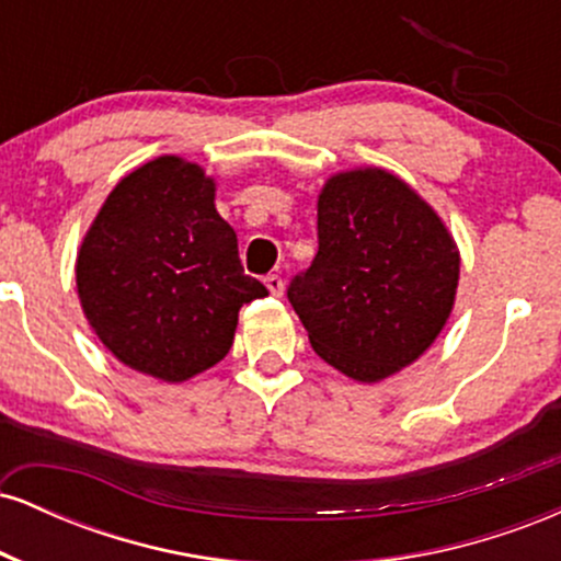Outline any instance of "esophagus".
I'll list each match as a JSON object with an SVG mask.
<instances>
[{
  "mask_svg": "<svg viewBox=\"0 0 561 561\" xmlns=\"http://www.w3.org/2000/svg\"><path fill=\"white\" fill-rule=\"evenodd\" d=\"M263 282H266L268 293H272L274 298H279V295L285 293V282H282V276H279V274H268L266 279H263Z\"/></svg>",
  "mask_w": 561,
  "mask_h": 561,
  "instance_id": "34e87169",
  "label": "esophagus"
}]
</instances>
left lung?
I'll list each match as a JSON object with an SVG mask.
<instances>
[{
    "mask_svg": "<svg viewBox=\"0 0 561 561\" xmlns=\"http://www.w3.org/2000/svg\"><path fill=\"white\" fill-rule=\"evenodd\" d=\"M317 216L319 253L287 298L327 364L356 382H382L446 327L459 248L433 205L377 165L327 179Z\"/></svg>",
    "mask_w": 561,
    "mask_h": 561,
    "instance_id": "left-lung-1",
    "label": "left lung"
}]
</instances>
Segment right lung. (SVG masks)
<instances>
[{
  "label": "right lung",
  "instance_id": "add662e5",
  "mask_svg": "<svg viewBox=\"0 0 561 561\" xmlns=\"http://www.w3.org/2000/svg\"><path fill=\"white\" fill-rule=\"evenodd\" d=\"M76 287L100 343L128 369L171 385L221 362L240 308L268 295L244 274L214 176L179 156L115 184L81 240Z\"/></svg>",
  "mask_w": 561,
  "mask_h": 561
}]
</instances>
